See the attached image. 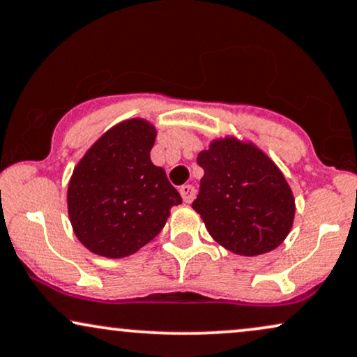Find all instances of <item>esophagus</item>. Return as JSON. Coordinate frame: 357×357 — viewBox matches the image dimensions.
<instances>
[{"mask_svg":"<svg viewBox=\"0 0 357 357\" xmlns=\"http://www.w3.org/2000/svg\"><path fill=\"white\" fill-rule=\"evenodd\" d=\"M179 192H181L183 201L186 202V204H191L194 196H196V189H194V186H191V184H184V186L179 188Z\"/></svg>","mask_w":357,"mask_h":357,"instance_id":"1","label":"esophagus"}]
</instances>
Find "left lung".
<instances>
[{
    "instance_id": "1",
    "label": "left lung",
    "mask_w": 357,
    "mask_h": 357,
    "mask_svg": "<svg viewBox=\"0 0 357 357\" xmlns=\"http://www.w3.org/2000/svg\"><path fill=\"white\" fill-rule=\"evenodd\" d=\"M197 163L204 176L192 209L219 245L255 257L285 241L295 219V197L267 153L236 137L214 138Z\"/></svg>"
}]
</instances>
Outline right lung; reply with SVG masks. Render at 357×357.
Returning a JSON list of instances; mask_svg holds the SVG:
<instances>
[{"label":"right lung","instance_id":"right-lung-1","mask_svg":"<svg viewBox=\"0 0 357 357\" xmlns=\"http://www.w3.org/2000/svg\"><path fill=\"white\" fill-rule=\"evenodd\" d=\"M155 125L123 120L85 151L70 176L67 212L75 237L92 254L123 259L151 242L181 204L163 168L151 163Z\"/></svg>","mask_w":357,"mask_h":357}]
</instances>
